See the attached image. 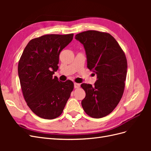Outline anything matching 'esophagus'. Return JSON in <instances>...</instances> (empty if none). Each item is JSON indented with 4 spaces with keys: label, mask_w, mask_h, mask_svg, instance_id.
Instances as JSON below:
<instances>
[{
    "label": "esophagus",
    "mask_w": 151,
    "mask_h": 151,
    "mask_svg": "<svg viewBox=\"0 0 151 151\" xmlns=\"http://www.w3.org/2000/svg\"><path fill=\"white\" fill-rule=\"evenodd\" d=\"M80 88V84H77V83H74V88L77 89V88Z\"/></svg>",
    "instance_id": "esophagus-1"
}]
</instances>
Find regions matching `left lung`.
<instances>
[{
  "instance_id": "left-lung-1",
  "label": "left lung",
  "mask_w": 151,
  "mask_h": 151,
  "mask_svg": "<svg viewBox=\"0 0 151 151\" xmlns=\"http://www.w3.org/2000/svg\"><path fill=\"white\" fill-rule=\"evenodd\" d=\"M76 39L84 45L87 67L97 75L94 86L81 84L86 92L82 106L91 117L106 116L116 108L124 92L127 72L125 54L108 33L89 30L77 34Z\"/></svg>"
}]
</instances>
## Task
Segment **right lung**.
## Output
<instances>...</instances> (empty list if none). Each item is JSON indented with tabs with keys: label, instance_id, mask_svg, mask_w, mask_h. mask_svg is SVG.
Instances as JSON below:
<instances>
[{
	"label": "right lung",
	"instance_id": "1",
	"mask_svg": "<svg viewBox=\"0 0 151 151\" xmlns=\"http://www.w3.org/2000/svg\"><path fill=\"white\" fill-rule=\"evenodd\" d=\"M73 36L52 34L32 39L18 63L25 101L32 111L44 119L60 116L74 89L72 81H58L56 76L53 77L58 68L59 55Z\"/></svg>",
	"mask_w": 151,
	"mask_h": 151
}]
</instances>
